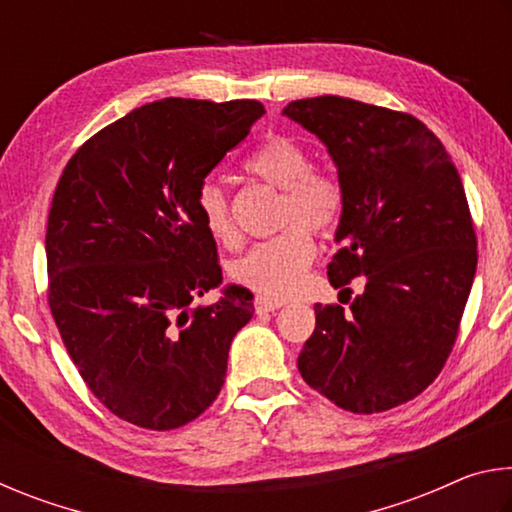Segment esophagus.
Wrapping results in <instances>:
<instances>
[{
    "mask_svg": "<svg viewBox=\"0 0 512 512\" xmlns=\"http://www.w3.org/2000/svg\"><path fill=\"white\" fill-rule=\"evenodd\" d=\"M280 307H284V300H275V298H268V296H257L255 298L257 314H266V311H275Z\"/></svg>",
    "mask_w": 512,
    "mask_h": 512,
    "instance_id": "obj_1",
    "label": "esophagus"
}]
</instances>
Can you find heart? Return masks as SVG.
<instances>
[{
  "instance_id": "heart-1",
  "label": "heart",
  "mask_w": 512,
  "mask_h": 512,
  "mask_svg": "<svg viewBox=\"0 0 512 512\" xmlns=\"http://www.w3.org/2000/svg\"><path fill=\"white\" fill-rule=\"evenodd\" d=\"M248 173L282 189L280 221L289 223L275 237L264 239L232 264V277L244 287L271 298L296 293L316 255L309 227L327 232L339 223L345 205L341 180L334 173L311 167L309 153L289 137L275 135L248 155ZM198 216L203 228L223 246L237 244L239 232L232 221L230 203L216 183L198 192Z\"/></svg>"
}]
</instances>
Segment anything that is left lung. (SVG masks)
<instances>
[{
    "instance_id": "1",
    "label": "left lung",
    "mask_w": 512,
    "mask_h": 512,
    "mask_svg": "<svg viewBox=\"0 0 512 512\" xmlns=\"http://www.w3.org/2000/svg\"><path fill=\"white\" fill-rule=\"evenodd\" d=\"M282 115L327 146L343 185L329 282H366L350 311L314 307L298 370L345 411H388L420 395L454 348L476 273L461 176L406 112L327 94L291 101Z\"/></svg>"
}]
</instances>
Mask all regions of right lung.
Masks as SVG:
<instances>
[{
	"mask_svg": "<svg viewBox=\"0 0 512 512\" xmlns=\"http://www.w3.org/2000/svg\"><path fill=\"white\" fill-rule=\"evenodd\" d=\"M264 115L259 101L162 99L90 137L67 162L47 221L49 307L94 397L117 418L169 431L221 393L235 334L253 318L221 284L198 192Z\"/></svg>",
	"mask_w": 512,
	"mask_h": 512,
	"instance_id": "1",
	"label": "right lung"
}]
</instances>
